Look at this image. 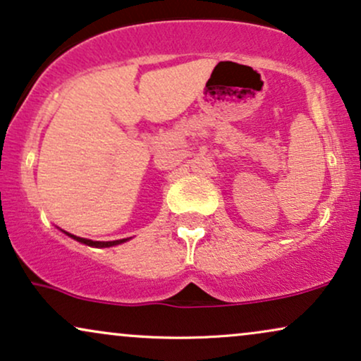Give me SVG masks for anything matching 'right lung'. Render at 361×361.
<instances>
[{"instance_id":"right-lung-1","label":"right lung","mask_w":361,"mask_h":361,"mask_svg":"<svg viewBox=\"0 0 361 361\" xmlns=\"http://www.w3.org/2000/svg\"><path fill=\"white\" fill-rule=\"evenodd\" d=\"M66 234H68L69 238L76 239L78 243H82V244H86V246H93V247H110V246H117V244H122V243L128 241V239H118V241H91V239L78 238V235L69 234V233H66Z\"/></svg>"}]
</instances>
